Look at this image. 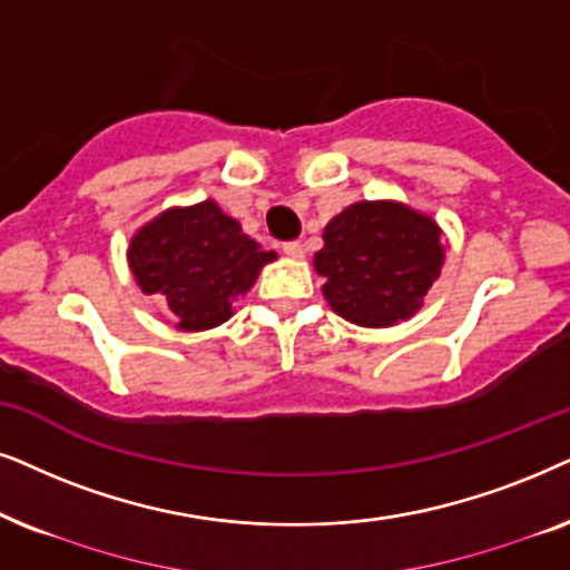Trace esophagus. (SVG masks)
Returning a JSON list of instances; mask_svg holds the SVG:
<instances>
[{
    "label": "esophagus",
    "instance_id": "obj_1",
    "mask_svg": "<svg viewBox=\"0 0 570 570\" xmlns=\"http://www.w3.org/2000/svg\"><path fill=\"white\" fill-rule=\"evenodd\" d=\"M284 255L294 257V261H302V257H305V249H302L299 242H284Z\"/></svg>",
    "mask_w": 570,
    "mask_h": 570
}]
</instances>
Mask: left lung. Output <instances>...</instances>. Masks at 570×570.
I'll return each instance as SVG.
<instances>
[{"label": "left lung", "instance_id": "8db88e82", "mask_svg": "<svg viewBox=\"0 0 570 570\" xmlns=\"http://www.w3.org/2000/svg\"><path fill=\"white\" fill-rule=\"evenodd\" d=\"M445 247L443 229L424 210L360 200L325 224L313 265L333 313L362 328H391L422 307Z\"/></svg>", "mask_w": 570, "mask_h": 570}]
</instances>
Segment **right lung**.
<instances>
[{"label": "right lung", "mask_w": 570, "mask_h": 570, "mask_svg": "<svg viewBox=\"0 0 570 570\" xmlns=\"http://www.w3.org/2000/svg\"><path fill=\"white\" fill-rule=\"evenodd\" d=\"M273 249L249 239L216 200L171 206L142 224L127 247L135 284L158 294L177 331L216 328L234 315V302L253 289Z\"/></svg>", "instance_id": "right-lung-1"}]
</instances>
